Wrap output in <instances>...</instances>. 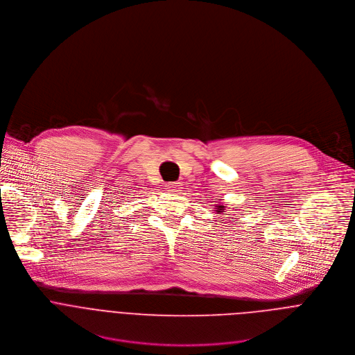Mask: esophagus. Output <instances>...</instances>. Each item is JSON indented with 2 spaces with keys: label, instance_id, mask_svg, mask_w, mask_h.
Returning <instances> with one entry per match:
<instances>
[{
  "label": "esophagus",
  "instance_id": "obj_1",
  "mask_svg": "<svg viewBox=\"0 0 355 355\" xmlns=\"http://www.w3.org/2000/svg\"><path fill=\"white\" fill-rule=\"evenodd\" d=\"M166 189H168V191H179V189H182V183H179V182L168 183Z\"/></svg>",
  "mask_w": 355,
  "mask_h": 355
}]
</instances>
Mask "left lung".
<instances>
[{
	"label": "left lung",
	"mask_w": 355,
	"mask_h": 355,
	"mask_svg": "<svg viewBox=\"0 0 355 355\" xmlns=\"http://www.w3.org/2000/svg\"><path fill=\"white\" fill-rule=\"evenodd\" d=\"M215 211H216L218 214H222V212H225V205H216Z\"/></svg>",
	"instance_id": "left-lung-1"
}]
</instances>
